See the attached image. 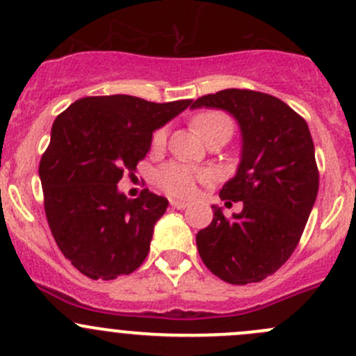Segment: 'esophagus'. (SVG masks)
Wrapping results in <instances>:
<instances>
[{
  "instance_id": "34e87169",
  "label": "esophagus",
  "mask_w": 356,
  "mask_h": 356,
  "mask_svg": "<svg viewBox=\"0 0 356 356\" xmlns=\"http://www.w3.org/2000/svg\"><path fill=\"white\" fill-rule=\"evenodd\" d=\"M171 206H173L175 209H185V207L188 206V202H185V200H178V199H171Z\"/></svg>"
}]
</instances>
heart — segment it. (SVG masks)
<instances>
[{
	"label": "heart",
	"mask_w": 356,
	"mask_h": 356,
	"mask_svg": "<svg viewBox=\"0 0 356 356\" xmlns=\"http://www.w3.org/2000/svg\"><path fill=\"white\" fill-rule=\"evenodd\" d=\"M192 122L193 128L202 135V138L213 126H232L230 119L225 114H221V112H202V114L195 115ZM166 128L157 129L152 136V149H163V147L166 145ZM207 179H209V173H207V171L199 170V168H193L185 163H177V161L163 164V166L156 171L157 186L163 188L166 193H170V195L179 197V199L192 197L193 193L197 192V185H199V183H206Z\"/></svg>",
	"instance_id": "1"
}]
</instances>
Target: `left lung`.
<instances>
[{
  "label": "left lung",
  "instance_id": "8db88e82",
  "mask_svg": "<svg viewBox=\"0 0 356 356\" xmlns=\"http://www.w3.org/2000/svg\"><path fill=\"white\" fill-rule=\"evenodd\" d=\"M200 107L228 112L241 128V163L220 197L244 206L232 218L213 206V221L195 237L197 251L225 282H261L291 258L318 193L308 124L282 100L251 90L204 95L192 104Z\"/></svg>",
  "mask_w": 356,
  "mask_h": 356
}]
</instances>
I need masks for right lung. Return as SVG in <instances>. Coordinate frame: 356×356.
Returning <instances> with one entry per match:
<instances>
[{"instance_id": "add662e5", "label": "right lung", "mask_w": 356, "mask_h": 356, "mask_svg": "<svg viewBox=\"0 0 356 356\" xmlns=\"http://www.w3.org/2000/svg\"><path fill=\"white\" fill-rule=\"evenodd\" d=\"M188 105L192 100L86 97L55 119L40 163L44 213L58 249L83 275L114 280L145 261L170 202L149 188L128 199L118 183L147 156L152 133Z\"/></svg>"}]
</instances>
